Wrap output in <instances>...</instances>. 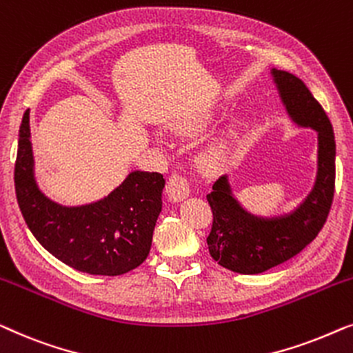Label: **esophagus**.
<instances>
[{"mask_svg":"<svg viewBox=\"0 0 353 353\" xmlns=\"http://www.w3.org/2000/svg\"><path fill=\"white\" fill-rule=\"evenodd\" d=\"M166 193L170 201H182L183 198H187L188 193H190V182L187 181V177L174 172V174H171L170 179H168Z\"/></svg>","mask_w":353,"mask_h":353,"instance_id":"1","label":"esophagus"}]
</instances>
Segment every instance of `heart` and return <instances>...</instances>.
Segmentation results:
<instances>
[{"label":"heart","mask_w":353,"mask_h":353,"mask_svg":"<svg viewBox=\"0 0 353 353\" xmlns=\"http://www.w3.org/2000/svg\"><path fill=\"white\" fill-rule=\"evenodd\" d=\"M200 123L203 125L205 121L201 120ZM225 153H227V145H225V143H219V145L212 147L206 152V155H205V158H203V161H205L208 166H219L221 163L225 160Z\"/></svg>","instance_id":"b5f03b06"}]
</instances>
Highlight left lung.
Segmentation results:
<instances>
[{
	"mask_svg": "<svg viewBox=\"0 0 353 353\" xmlns=\"http://www.w3.org/2000/svg\"><path fill=\"white\" fill-rule=\"evenodd\" d=\"M291 120L319 134V171L309 196L288 216H252L232 195L227 177L217 179L208 195L212 227L208 248L217 264L236 274L254 275L291 259L315 240L330 214L336 181V142L330 118L304 81L272 68Z\"/></svg>",
	"mask_w": 353,
	"mask_h": 353,
	"instance_id": "8db88e82",
	"label": "left lung"
}]
</instances>
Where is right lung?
Here are the masks:
<instances>
[{"label":"right lung","mask_w":353,"mask_h":353,"mask_svg":"<svg viewBox=\"0 0 353 353\" xmlns=\"http://www.w3.org/2000/svg\"><path fill=\"white\" fill-rule=\"evenodd\" d=\"M14 183L30 232L44 250L72 269L115 276L147 259L161 211L165 179L160 172L134 171L107 198L91 205H57L34 182L27 110L19 129Z\"/></svg>","instance_id":"add662e5"}]
</instances>
